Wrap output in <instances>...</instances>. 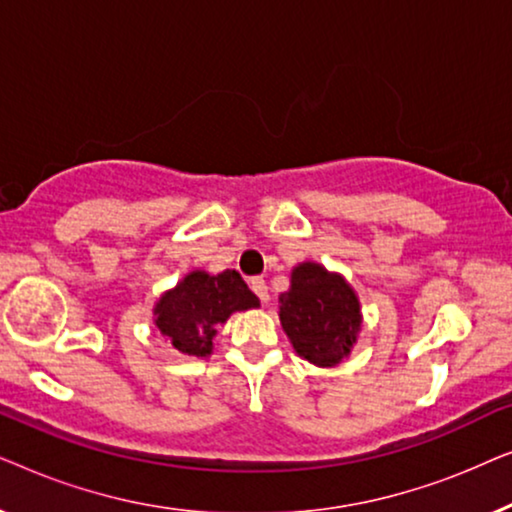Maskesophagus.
Here are the masks:
<instances>
[{"label": "esophagus", "mask_w": 512, "mask_h": 512, "mask_svg": "<svg viewBox=\"0 0 512 512\" xmlns=\"http://www.w3.org/2000/svg\"><path fill=\"white\" fill-rule=\"evenodd\" d=\"M249 286H251V291L261 298V303H268V284H265L263 277H251Z\"/></svg>", "instance_id": "obj_1"}]
</instances>
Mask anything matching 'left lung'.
Here are the masks:
<instances>
[{"label": "left lung", "mask_w": 512, "mask_h": 512, "mask_svg": "<svg viewBox=\"0 0 512 512\" xmlns=\"http://www.w3.org/2000/svg\"><path fill=\"white\" fill-rule=\"evenodd\" d=\"M279 319L303 359L335 366L356 342L361 307L340 275L303 263L291 272V289L279 296Z\"/></svg>", "instance_id": "left-lung-1"}]
</instances>
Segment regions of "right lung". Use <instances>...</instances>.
Wrapping results in <instances>:
<instances>
[{
  "label": "right lung",
  "instance_id": "1",
  "mask_svg": "<svg viewBox=\"0 0 512 512\" xmlns=\"http://www.w3.org/2000/svg\"><path fill=\"white\" fill-rule=\"evenodd\" d=\"M258 307V298L244 284L240 272L223 270L207 275L195 270L167 291L156 305L158 331L172 340L174 349L188 356L212 354L216 326L230 314Z\"/></svg>",
  "mask_w": 512,
  "mask_h": 512
}]
</instances>
